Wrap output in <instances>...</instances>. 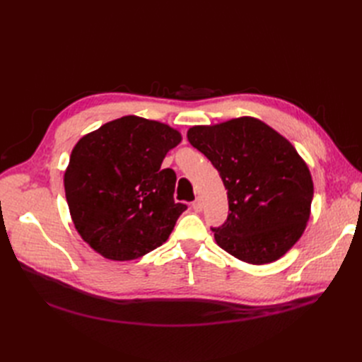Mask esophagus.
<instances>
[{
  "instance_id": "obj_1",
  "label": "esophagus",
  "mask_w": 362,
  "mask_h": 362,
  "mask_svg": "<svg viewBox=\"0 0 362 362\" xmlns=\"http://www.w3.org/2000/svg\"><path fill=\"white\" fill-rule=\"evenodd\" d=\"M192 206L194 211H201L202 210V201L199 198H196L193 202H192Z\"/></svg>"
}]
</instances>
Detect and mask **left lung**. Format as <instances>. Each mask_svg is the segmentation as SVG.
<instances>
[{"label":"left lung","mask_w":362,"mask_h":362,"mask_svg":"<svg viewBox=\"0 0 362 362\" xmlns=\"http://www.w3.org/2000/svg\"><path fill=\"white\" fill-rule=\"evenodd\" d=\"M187 139L228 190L226 222L211 228L216 243L249 264L286 255L310 221L314 194L310 169L294 146L250 116L192 127Z\"/></svg>","instance_id":"obj_1"}]
</instances>
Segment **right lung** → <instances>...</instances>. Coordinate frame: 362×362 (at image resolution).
Wrapping results in <instances>:
<instances>
[{
	"mask_svg": "<svg viewBox=\"0 0 362 362\" xmlns=\"http://www.w3.org/2000/svg\"><path fill=\"white\" fill-rule=\"evenodd\" d=\"M181 139L168 124L129 115L76 141L64 193L76 231L98 254L129 261L169 238L187 206L173 201L177 175L161 163Z\"/></svg>",
	"mask_w": 362,
	"mask_h": 362,
	"instance_id": "1",
	"label": "right lung"
}]
</instances>
